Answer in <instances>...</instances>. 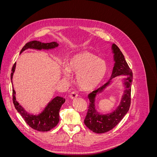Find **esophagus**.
I'll list each match as a JSON object with an SVG mask.
<instances>
[{"mask_svg": "<svg viewBox=\"0 0 157 157\" xmlns=\"http://www.w3.org/2000/svg\"><path fill=\"white\" fill-rule=\"evenodd\" d=\"M77 96H78V94H77V92H71L70 94V96H69V97L72 99H75Z\"/></svg>", "mask_w": 157, "mask_h": 157, "instance_id": "esophagus-1", "label": "esophagus"}]
</instances>
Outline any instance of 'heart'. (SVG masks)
Returning <instances> with one entry per match:
<instances>
[{
    "label": "heart",
    "instance_id": "heart-1",
    "mask_svg": "<svg viewBox=\"0 0 157 157\" xmlns=\"http://www.w3.org/2000/svg\"><path fill=\"white\" fill-rule=\"evenodd\" d=\"M107 66L103 59L89 52L76 54L69 59L62 71L63 77L69 79L70 73L77 74L78 86L85 91L97 87L107 73Z\"/></svg>",
    "mask_w": 157,
    "mask_h": 157
}]
</instances>
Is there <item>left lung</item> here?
I'll use <instances>...</instances> for the list:
<instances>
[{"label": "left lung", "mask_w": 157, "mask_h": 157, "mask_svg": "<svg viewBox=\"0 0 157 157\" xmlns=\"http://www.w3.org/2000/svg\"><path fill=\"white\" fill-rule=\"evenodd\" d=\"M112 50L114 54V65L111 77L109 81L103 84L102 86L94 90L88 94L89 106L86 118L84 119V124L90 130L102 134L112 130L121 122L123 117L129 111L131 103V85L133 79L132 71L130 69L124 56L122 54L119 48L115 44H112ZM120 75H126L127 77L124 79V84L126 89L122 97L120 105L112 113L106 115H101L97 113L94 107V99L98 93L102 92L103 90L110 84L111 80Z\"/></svg>", "instance_id": "left-lung-1"}]
</instances>
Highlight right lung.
<instances>
[{
	"instance_id": "1",
	"label": "right lung",
	"mask_w": 157,
	"mask_h": 157,
	"mask_svg": "<svg viewBox=\"0 0 157 157\" xmlns=\"http://www.w3.org/2000/svg\"><path fill=\"white\" fill-rule=\"evenodd\" d=\"M58 46V44L56 42H52L49 43H44L40 41L33 40L27 42L23 47L20 54L22 52L28 49H36V50H49L55 48ZM16 69V63L13 64L12 73L11 80L12 83V77ZM16 92L13 88H12V97L13 103L17 112L24 119L25 122L33 129L39 132H47L52 130L58 124L59 121V112L61 105L65 103V100L63 98L57 96L51 100L47 106L39 115H31L28 113L23 107L19 103L16 99Z\"/></svg>"
}]
</instances>
